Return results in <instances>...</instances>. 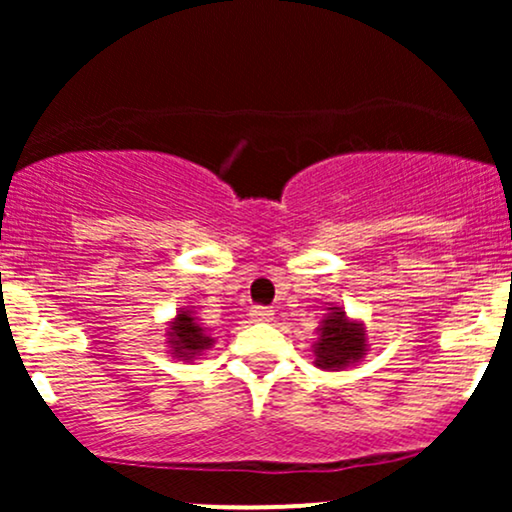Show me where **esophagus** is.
Returning <instances> with one entry per match:
<instances>
[{"instance_id": "obj_1", "label": "esophagus", "mask_w": 512, "mask_h": 512, "mask_svg": "<svg viewBox=\"0 0 512 512\" xmlns=\"http://www.w3.org/2000/svg\"><path fill=\"white\" fill-rule=\"evenodd\" d=\"M274 310L267 308V305H255V308H250V317L255 322H269L272 320Z\"/></svg>"}]
</instances>
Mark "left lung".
I'll use <instances>...</instances> for the list:
<instances>
[{"label": "left lung", "instance_id": "obj_1", "mask_svg": "<svg viewBox=\"0 0 512 512\" xmlns=\"http://www.w3.org/2000/svg\"><path fill=\"white\" fill-rule=\"evenodd\" d=\"M366 351L363 327L346 320L342 308H334L332 315L320 327V342L315 344V363L320 368L339 370L356 363Z\"/></svg>", "mask_w": 512, "mask_h": 512}]
</instances>
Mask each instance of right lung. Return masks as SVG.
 I'll use <instances>...</instances> for the list:
<instances>
[{
	"label": "right lung",
	"mask_w": 512,
	"mask_h": 512,
	"mask_svg": "<svg viewBox=\"0 0 512 512\" xmlns=\"http://www.w3.org/2000/svg\"><path fill=\"white\" fill-rule=\"evenodd\" d=\"M168 337H170V344H173L175 356L182 358V361L197 356L199 351L207 349V346L211 344L207 332L197 325L195 317L190 315V310H182V313L175 317Z\"/></svg>",
	"instance_id": "obj_1"
}]
</instances>
